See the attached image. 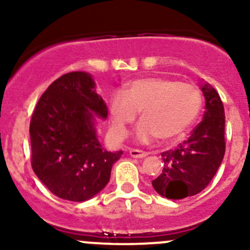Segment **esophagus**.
I'll return each instance as SVG.
<instances>
[{
    "label": "esophagus",
    "mask_w": 250,
    "mask_h": 250,
    "mask_svg": "<svg viewBox=\"0 0 250 250\" xmlns=\"http://www.w3.org/2000/svg\"><path fill=\"white\" fill-rule=\"evenodd\" d=\"M129 155L134 158H144L147 156V152L141 150H137V148H132V150L129 151Z\"/></svg>",
    "instance_id": "34e87169"
}]
</instances>
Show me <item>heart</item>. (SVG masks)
I'll list each match as a JSON object with an SVG mask.
<instances>
[{"instance_id": "heart-1", "label": "heart", "mask_w": 250, "mask_h": 250, "mask_svg": "<svg viewBox=\"0 0 250 250\" xmlns=\"http://www.w3.org/2000/svg\"><path fill=\"white\" fill-rule=\"evenodd\" d=\"M202 94L196 85L166 77L139 78L116 92L110 102L111 123L118 138L127 135L140 113L138 128L140 141L157 138L167 143L183 135L200 115Z\"/></svg>"}]
</instances>
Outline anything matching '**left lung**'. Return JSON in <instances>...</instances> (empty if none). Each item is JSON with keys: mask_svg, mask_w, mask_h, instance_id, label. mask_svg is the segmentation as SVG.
<instances>
[{"mask_svg": "<svg viewBox=\"0 0 250 250\" xmlns=\"http://www.w3.org/2000/svg\"><path fill=\"white\" fill-rule=\"evenodd\" d=\"M202 92L206 98L203 120L178 147L162 152L163 170L152 180L153 188L169 200H181L204 190L225 155L223 102L209 83L202 85Z\"/></svg>", "mask_w": 250, "mask_h": 250, "instance_id": "1", "label": "left lung"}]
</instances>
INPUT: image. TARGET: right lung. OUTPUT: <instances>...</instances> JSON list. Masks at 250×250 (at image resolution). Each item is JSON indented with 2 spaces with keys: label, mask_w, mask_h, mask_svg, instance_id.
<instances>
[{
  "label": "right lung",
  "mask_w": 250,
  "mask_h": 250,
  "mask_svg": "<svg viewBox=\"0 0 250 250\" xmlns=\"http://www.w3.org/2000/svg\"><path fill=\"white\" fill-rule=\"evenodd\" d=\"M94 113L106 118V105L92 77L81 71L55 80L32 113L31 167L48 190L62 200L83 202L97 195L122 155L100 145Z\"/></svg>",
  "instance_id": "add662e5"
}]
</instances>
